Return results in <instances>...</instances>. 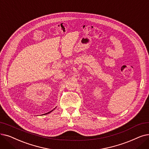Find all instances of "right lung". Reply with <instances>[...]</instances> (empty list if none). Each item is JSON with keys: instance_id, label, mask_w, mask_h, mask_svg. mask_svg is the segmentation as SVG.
Here are the masks:
<instances>
[{"instance_id": "right-lung-1", "label": "right lung", "mask_w": 149, "mask_h": 149, "mask_svg": "<svg viewBox=\"0 0 149 149\" xmlns=\"http://www.w3.org/2000/svg\"><path fill=\"white\" fill-rule=\"evenodd\" d=\"M52 111H53V110H52L51 111H50V112H49V113H46V114H48V113H50V112H52Z\"/></svg>"}]
</instances>
